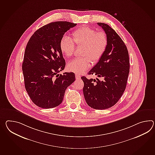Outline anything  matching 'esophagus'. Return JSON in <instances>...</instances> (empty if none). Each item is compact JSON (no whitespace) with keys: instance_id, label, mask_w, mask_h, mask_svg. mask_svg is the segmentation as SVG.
<instances>
[{"instance_id":"1","label":"esophagus","mask_w":155,"mask_h":155,"mask_svg":"<svg viewBox=\"0 0 155 155\" xmlns=\"http://www.w3.org/2000/svg\"><path fill=\"white\" fill-rule=\"evenodd\" d=\"M76 79H79L81 78V76L78 75V74H76Z\"/></svg>"}]
</instances>
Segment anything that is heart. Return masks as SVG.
<instances>
[{
    "label": "heart",
    "instance_id": "obj_1",
    "mask_svg": "<svg viewBox=\"0 0 155 155\" xmlns=\"http://www.w3.org/2000/svg\"><path fill=\"white\" fill-rule=\"evenodd\" d=\"M73 39L67 37H62L59 42L60 50L66 57L73 54L75 45H83V58H76L67 64L69 71L76 74H81L88 69L91 65V60L94 63L98 62L107 49L108 38L103 31H97L90 27L84 26L73 31Z\"/></svg>",
    "mask_w": 155,
    "mask_h": 155
}]
</instances>
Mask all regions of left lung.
I'll list each match as a JSON object with an SVG mask.
<instances>
[{
  "label": "left lung",
  "mask_w": 155,
  "mask_h": 155,
  "mask_svg": "<svg viewBox=\"0 0 155 155\" xmlns=\"http://www.w3.org/2000/svg\"><path fill=\"white\" fill-rule=\"evenodd\" d=\"M107 35L108 45L102 57L90 71L96 79L81 77L86 103L93 109L114 106L122 96L127 82L130 61L127 48L117 33L108 24L97 23ZM103 80H100L99 77Z\"/></svg>",
  "instance_id": "obj_1"
}]
</instances>
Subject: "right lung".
<instances>
[{"label":"right lung","instance_id":"1","mask_svg":"<svg viewBox=\"0 0 155 155\" xmlns=\"http://www.w3.org/2000/svg\"><path fill=\"white\" fill-rule=\"evenodd\" d=\"M77 24L52 22L35 31L28 42L22 70L25 90L32 102L42 108L62 103L65 90L76 79L74 73L59 75L65 65L59 42L65 32Z\"/></svg>","mask_w":155,"mask_h":155}]
</instances>
